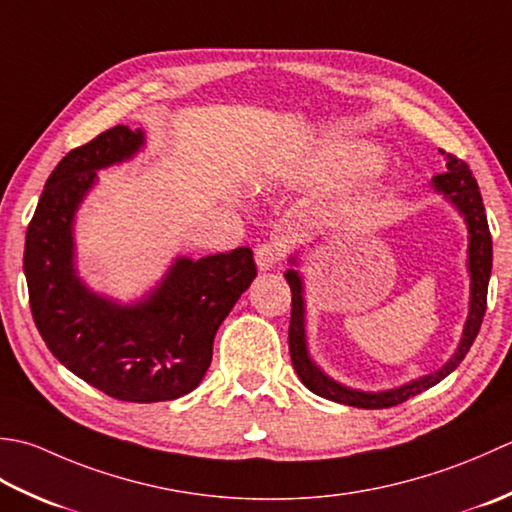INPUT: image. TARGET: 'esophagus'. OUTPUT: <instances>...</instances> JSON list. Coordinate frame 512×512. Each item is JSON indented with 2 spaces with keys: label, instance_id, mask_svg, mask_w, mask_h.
Wrapping results in <instances>:
<instances>
[{
  "label": "esophagus",
  "instance_id": "obj_1",
  "mask_svg": "<svg viewBox=\"0 0 512 512\" xmlns=\"http://www.w3.org/2000/svg\"><path fill=\"white\" fill-rule=\"evenodd\" d=\"M283 260V245L280 243H265L256 249V265L260 271L274 269Z\"/></svg>",
  "mask_w": 512,
  "mask_h": 512
}]
</instances>
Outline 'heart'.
Listing matches in <instances>:
<instances>
[{"label":"heart","mask_w":512,"mask_h":512,"mask_svg":"<svg viewBox=\"0 0 512 512\" xmlns=\"http://www.w3.org/2000/svg\"><path fill=\"white\" fill-rule=\"evenodd\" d=\"M380 161V154L373 148H358L353 150V163L349 165H375ZM342 168H347V163H338V161H329V159H320L300 168L296 174H291V179H327V176L338 174Z\"/></svg>","instance_id":"heart-1"}]
</instances>
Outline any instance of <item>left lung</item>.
<instances>
[{"label":"left lung","instance_id":"8db88e82","mask_svg":"<svg viewBox=\"0 0 512 512\" xmlns=\"http://www.w3.org/2000/svg\"><path fill=\"white\" fill-rule=\"evenodd\" d=\"M433 190L442 194L448 203H451L460 216L464 218L468 229V256H466V269L471 276V298H468V316L464 322V331L460 344L444 367L437 371L422 375V378L411 380L402 384V387L387 389V391H360L344 387L338 380L329 378L318 364L311 360L309 347H307V333H305V285H302V276L298 269H287V283L291 287V320H289V353L291 364L298 373L300 382L305 387L320 395V398L358 406V409H389V406L402 404L413 395L422 393L426 389L435 387L442 382L448 373H453L460 362L466 358L468 349L475 342L479 327L486 314V294H488V280L490 269H493V238H490V229L486 221L482 194L473 172L468 165L457 159L453 154H446V172L433 176ZM291 265H298V256L289 258Z\"/></svg>","mask_w":512,"mask_h":512}]
</instances>
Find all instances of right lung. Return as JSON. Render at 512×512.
I'll return each instance as SVG.
<instances>
[{"instance_id":"add662e5","label":"right lung","mask_w":512,"mask_h":512,"mask_svg":"<svg viewBox=\"0 0 512 512\" xmlns=\"http://www.w3.org/2000/svg\"><path fill=\"white\" fill-rule=\"evenodd\" d=\"M143 130L117 125L68 152L48 176L26 232L30 311L68 371L123 402H165L194 391L212 362L221 322L256 278L254 254L238 247L179 256L150 294L121 305L83 283L75 263V216L97 172L132 159Z\"/></svg>"}]
</instances>
